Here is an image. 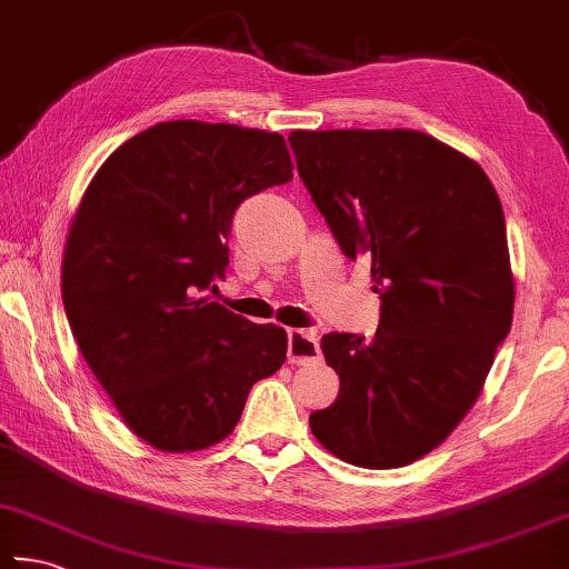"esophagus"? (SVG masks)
Listing matches in <instances>:
<instances>
[{"label": "esophagus", "instance_id": "esophagus-1", "mask_svg": "<svg viewBox=\"0 0 569 569\" xmlns=\"http://www.w3.org/2000/svg\"><path fill=\"white\" fill-rule=\"evenodd\" d=\"M320 356L318 338L311 330H288V363H311Z\"/></svg>", "mask_w": 569, "mask_h": 569}]
</instances>
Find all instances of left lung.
<instances>
[{"mask_svg": "<svg viewBox=\"0 0 569 569\" xmlns=\"http://www.w3.org/2000/svg\"><path fill=\"white\" fill-rule=\"evenodd\" d=\"M288 141L340 251L370 258L380 296L376 336L320 338L340 390L311 412V430L350 465L400 468L450 436L510 333L498 191L472 159L420 131H293Z\"/></svg>", "mask_w": 569, "mask_h": 569, "instance_id": "obj_1", "label": "left lung"}]
</instances>
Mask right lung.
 Masks as SVG:
<instances>
[{
  "mask_svg": "<svg viewBox=\"0 0 569 569\" xmlns=\"http://www.w3.org/2000/svg\"><path fill=\"white\" fill-rule=\"evenodd\" d=\"M293 179L281 133L163 121L101 163L71 223L61 298L81 356L123 422L167 452L223 440L286 330L199 298L229 266L233 213Z\"/></svg>",
  "mask_w": 569,
  "mask_h": 569,
  "instance_id": "right-lung-1",
  "label": "right lung"
}]
</instances>
